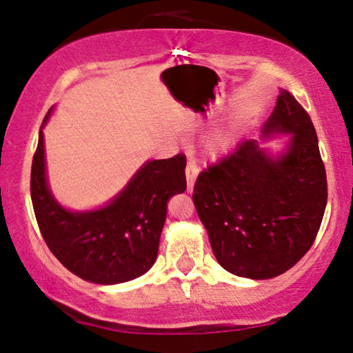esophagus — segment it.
Listing matches in <instances>:
<instances>
[{
    "label": "esophagus",
    "instance_id": "esophagus-1",
    "mask_svg": "<svg viewBox=\"0 0 353 353\" xmlns=\"http://www.w3.org/2000/svg\"><path fill=\"white\" fill-rule=\"evenodd\" d=\"M199 174V170L198 166L194 165V162H188L187 163V168H185V176H187V191L191 193L194 187V182H196V177Z\"/></svg>",
    "mask_w": 353,
    "mask_h": 353
}]
</instances>
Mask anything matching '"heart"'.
Listing matches in <instances>:
<instances>
[{
	"label": "heart",
	"instance_id": "b5f03b06",
	"mask_svg": "<svg viewBox=\"0 0 353 353\" xmlns=\"http://www.w3.org/2000/svg\"><path fill=\"white\" fill-rule=\"evenodd\" d=\"M240 126H241V118L240 117L234 118L225 128L218 130V132L212 137V140L208 141L207 145V151L213 159L227 154L232 148L235 146V143L238 140V134H240Z\"/></svg>",
	"mask_w": 353,
	"mask_h": 353
}]
</instances>
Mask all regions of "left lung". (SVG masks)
I'll use <instances>...</instances> for the list:
<instances>
[{
    "mask_svg": "<svg viewBox=\"0 0 353 353\" xmlns=\"http://www.w3.org/2000/svg\"><path fill=\"white\" fill-rule=\"evenodd\" d=\"M290 135L274 157L259 140H244L208 166L193 202L213 254L225 271L265 280L296 265L312 248L327 205V176L318 135L305 109L282 90L261 139Z\"/></svg>",
    "mask_w": 353,
    "mask_h": 353,
    "instance_id": "8db88e82",
    "label": "left lung"
}]
</instances>
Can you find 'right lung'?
Segmentation results:
<instances>
[{
  "mask_svg": "<svg viewBox=\"0 0 353 353\" xmlns=\"http://www.w3.org/2000/svg\"><path fill=\"white\" fill-rule=\"evenodd\" d=\"M41 129L32 159L31 198L51 252L77 277L99 285L129 282L148 272L157 259L168 201L187 190L185 155L148 160L104 207L71 212L59 204L48 185Z\"/></svg>",
  "mask_w": 353,
  "mask_h": 353,
  "instance_id": "right-lung-1",
  "label": "right lung"
}]
</instances>
